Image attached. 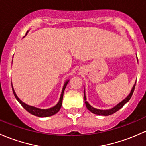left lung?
<instances>
[{"label": "left lung", "mask_w": 146, "mask_h": 146, "mask_svg": "<svg viewBox=\"0 0 146 146\" xmlns=\"http://www.w3.org/2000/svg\"><path fill=\"white\" fill-rule=\"evenodd\" d=\"M135 86H136V84L134 85V87H133L132 90H131V92H130L129 94V96H127L126 99H124L123 101H122V102H120L119 104H118L116 106H115L114 108H113L112 109H110V110H99V109H96V108H93L92 106H91L90 105V104H88V103L87 102V101H85V105H86V107H87V108L90 111H91L92 113H94V114H96V115H104V116H107V115H110L113 114V113H115V112H117L119 110L120 108H122V107H123V106L125 105L127 102H128L130 100V99H131V96H132L133 93H134V89H135ZM84 99L86 100V97H85H85H84Z\"/></svg>", "instance_id": "1"}]
</instances>
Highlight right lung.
Listing matches in <instances>:
<instances>
[{
	"label": "right lung",
	"mask_w": 146,
	"mask_h": 146,
	"mask_svg": "<svg viewBox=\"0 0 146 146\" xmlns=\"http://www.w3.org/2000/svg\"><path fill=\"white\" fill-rule=\"evenodd\" d=\"M68 82V80H67L66 82H65V84H64L59 103H58V104H56L55 106H54L51 108H49V109H46V110L40 109V108H36V107L31 106H29V105H27V104H24V102H22V101H21L20 99L17 97V94H15V90H14L13 87H12V91H13L14 95H15V98L17 99V100L19 101V104L22 106L23 108L27 110V111H28L29 113H31V114L33 115H35V116H38V117H50V116L54 115V114L57 113L58 112H59V110H60V108L61 107V104H62L63 96H64V90H65V88H66V87Z\"/></svg>",
	"instance_id": "1"
}]
</instances>
